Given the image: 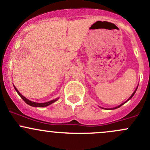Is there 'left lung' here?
Wrapping results in <instances>:
<instances>
[{
  "mask_svg": "<svg viewBox=\"0 0 150 150\" xmlns=\"http://www.w3.org/2000/svg\"><path fill=\"white\" fill-rule=\"evenodd\" d=\"M137 88H138V87H137V88H136V90H135V91H134V93H132V95H131V96H130V97H129V99H128V100H127V101H126V102H124V103H122V104H120V105H119V106H117V107H113V108H110V109H106V110H115V109H117V108H119V107H121V106L122 105V104H125V102H128V100H130V99H131V98H132V97H133V96H134V94H135L136 91H137Z\"/></svg>",
  "mask_w": 150,
  "mask_h": 150,
  "instance_id": "obj_1",
  "label": "left lung"
}]
</instances>
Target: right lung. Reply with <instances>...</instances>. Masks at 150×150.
Returning a JSON list of instances; mask_svg holds the SVG:
<instances>
[{"mask_svg":"<svg viewBox=\"0 0 150 150\" xmlns=\"http://www.w3.org/2000/svg\"><path fill=\"white\" fill-rule=\"evenodd\" d=\"M13 87H14L15 90H16V91L17 92L18 94L19 95V96H20V97L22 98V99H23V100L25 101V102H26L27 104H29V105H30V106H32V107H47V106H48V105H50V104L54 103V102H55L56 101H57L59 99V98H57V99H53V100L49 101V102H44V103H38V102H32V101L29 100V99H27L26 97H25V96H22V95L20 93H19V91H18L17 89L16 88V87H15L14 86H13Z\"/></svg>","mask_w":150,"mask_h":150,"instance_id":"right-lung-1","label":"right lung"}]
</instances>
